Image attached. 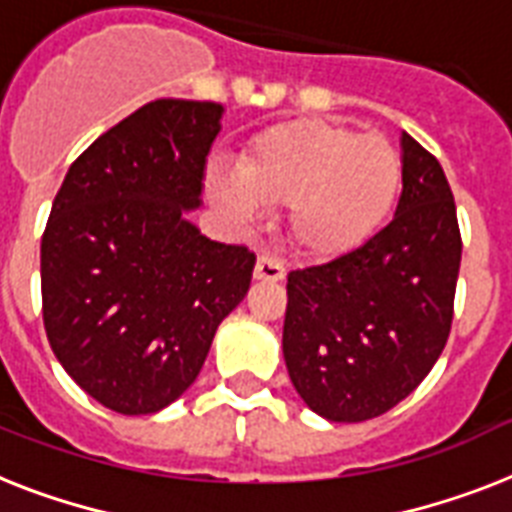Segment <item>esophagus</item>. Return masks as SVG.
Returning a JSON list of instances; mask_svg holds the SVG:
<instances>
[{
    "instance_id": "1",
    "label": "esophagus",
    "mask_w": 512,
    "mask_h": 512,
    "mask_svg": "<svg viewBox=\"0 0 512 512\" xmlns=\"http://www.w3.org/2000/svg\"><path fill=\"white\" fill-rule=\"evenodd\" d=\"M255 278L257 281H273V284H278V281H284L286 278V268L278 263L276 257L260 255L255 265Z\"/></svg>"
}]
</instances>
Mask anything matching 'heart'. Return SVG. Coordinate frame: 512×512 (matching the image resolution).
<instances>
[{
  "instance_id": "obj_1",
  "label": "heart",
  "mask_w": 512,
  "mask_h": 512,
  "mask_svg": "<svg viewBox=\"0 0 512 512\" xmlns=\"http://www.w3.org/2000/svg\"><path fill=\"white\" fill-rule=\"evenodd\" d=\"M236 168L239 176L218 168L207 173L215 205L244 223L260 215V205H289V242L318 263L371 242L394 213L405 178L392 141L318 118L260 131Z\"/></svg>"
}]
</instances>
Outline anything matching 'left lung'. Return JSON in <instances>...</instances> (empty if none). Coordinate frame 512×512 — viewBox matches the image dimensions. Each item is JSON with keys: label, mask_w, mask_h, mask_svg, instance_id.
I'll return each instance as SVG.
<instances>
[{"label": "left lung", "mask_w": 512, "mask_h": 512, "mask_svg": "<svg viewBox=\"0 0 512 512\" xmlns=\"http://www.w3.org/2000/svg\"><path fill=\"white\" fill-rule=\"evenodd\" d=\"M402 197L392 223L352 255L292 270L284 360L305 405L360 423L402 402L442 355L460 270L455 199L442 165L400 136Z\"/></svg>", "instance_id": "1"}]
</instances>
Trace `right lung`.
Segmentation results:
<instances>
[{
	"label": "right lung",
	"mask_w": 512,
	"mask_h": 512,
	"mask_svg": "<svg viewBox=\"0 0 512 512\" xmlns=\"http://www.w3.org/2000/svg\"><path fill=\"white\" fill-rule=\"evenodd\" d=\"M223 112L149 102L99 136L54 197L41 236L44 328L68 376L120 415L176 402L249 292L255 255L189 220Z\"/></svg>",
	"instance_id": "right-lung-1"
}]
</instances>
